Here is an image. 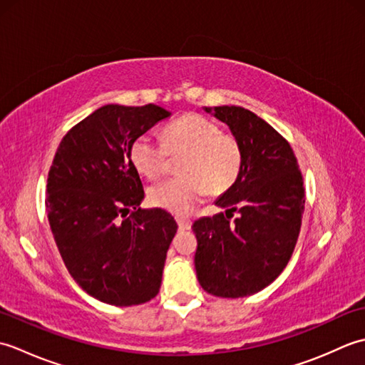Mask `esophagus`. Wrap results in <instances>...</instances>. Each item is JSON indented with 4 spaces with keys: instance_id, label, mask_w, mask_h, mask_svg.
Wrapping results in <instances>:
<instances>
[{
    "instance_id": "1",
    "label": "esophagus",
    "mask_w": 365,
    "mask_h": 365,
    "mask_svg": "<svg viewBox=\"0 0 365 365\" xmlns=\"http://www.w3.org/2000/svg\"><path fill=\"white\" fill-rule=\"evenodd\" d=\"M175 221H177L178 229H180V230H190L191 229V221L188 218H180V216H177Z\"/></svg>"
}]
</instances>
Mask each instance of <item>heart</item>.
<instances>
[{
  "mask_svg": "<svg viewBox=\"0 0 365 365\" xmlns=\"http://www.w3.org/2000/svg\"><path fill=\"white\" fill-rule=\"evenodd\" d=\"M170 153H185L182 175L166 178L149 191L150 202L163 210L183 215L204 199L207 190L220 195L238 178L243 153L237 138L224 133L218 123L205 115L188 114L170 122L163 139L144 133L131 145V161L139 174L160 177L169 165Z\"/></svg>",
  "mask_w": 365,
  "mask_h": 365,
  "instance_id": "1",
  "label": "heart"
}]
</instances>
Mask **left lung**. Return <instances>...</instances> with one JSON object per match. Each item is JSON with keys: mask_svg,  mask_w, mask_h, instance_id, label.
<instances>
[{"mask_svg": "<svg viewBox=\"0 0 365 365\" xmlns=\"http://www.w3.org/2000/svg\"><path fill=\"white\" fill-rule=\"evenodd\" d=\"M204 111L229 127L243 161L235 183L215 200L226 213L192 224L197 281L215 297H250L273 282L292 257L306 202L302 175L290 144L250 110L226 105Z\"/></svg>", "mask_w": 365, "mask_h": 365, "instance_id": "1", "label": "left lung"}]
</instances>
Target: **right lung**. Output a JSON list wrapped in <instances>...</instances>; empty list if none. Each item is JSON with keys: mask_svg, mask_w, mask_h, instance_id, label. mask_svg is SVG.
Here are the masks:
<instances>
[{"mask_svg": "<svg viewBox=\"0 0 365 365\" xmlns=\"http://www.w3.org/2000/svg\"><path fill=\"white\" fill-rule=\"evenodd\" d=\"M169 115L152 103L105 105L68 131L53 158L46 212L54 242L75 282L106 304H143L160 292L177 222L139 207L131 145Z\"/></svg>", "mask_w": 365, "mask_h": 365, "instance_id": "right-lung-1", "label": "right lung"}]
</instances>
